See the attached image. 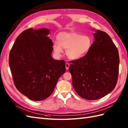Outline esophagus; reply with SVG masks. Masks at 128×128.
Segmentation results:
<instances>
[{"instance_id": "esophagus-1", "label": "esophagus", "mask_w": 128, "mask_h": 128, "mask_svg": "<svg viewBox=\"0 0 128 128\" xmlns=\"http://www.w3.org/2000/svg\"><path fill=\"white\" fill-rule=\"evenodd\" d=\"M69 66H70V64H69V63H65V67H66V68L67 69V70L68 69Z\"/></svg>"}]
</instances>
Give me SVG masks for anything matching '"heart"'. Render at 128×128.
<instances>
[{"label":"heart","instance_id":"1","mask_svg":"<svg viewBox=\"0 0 128 128\" xmlns=\"http://www.w3.org/2000/svg\"><path fill=\"white\" fill-rule=\"evenodd\" d=\"M58 42L54 43V52L57 56L63 52L62 48L67 49L66 56L71 60H78L85 56L90 50L93 40L89 35L76 32H60L57 36Z\"/></svg>","mask_w":128,"mask_h":128}]
</instances>
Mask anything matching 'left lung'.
<instances>
[{"label":"left lung","mask_w":128,"mask_h":128,"mask_svg":"<svg viewBox=\"0 0 128 128\" xmlns=\"http://www.w3.org/2000/svg\"><path fill=\"white\" fill-rule=\"evenodd\" d=\"M94 37L90 52L72 60L69 68L76 92L88 100H98L114 90L119 70L118 50L110 36L97 30Z\"/></svg>","instance_id":"8db88e82"}]
</instances>
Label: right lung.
I'll return each instance as SVG.
<instances>
[{
  "label": "right lung",
  "instance_id": "right-lung-1",
  "mask_svg": "<svg viewBox=\"0 0 128 128\" xmlns=\"http://www.w3.org/2000/svg\"><path fill=\"white\" fill-rule=\"evenodd\" d=\"M46 28L27 29L18 36L10 53L9 65L14 85L31 100L48 98L65 72V61L52 57L53 42Z\"/></svg>",
  "mask_w": 128,
  "mask_h": 128
}]
</instances>
